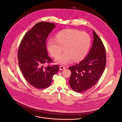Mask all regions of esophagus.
<instances>
[{"label":"esophagus","instance_id":"1","mask_svg":"<svg viewBox=\"0 0 122 122\" xmlns=\"http://www.w3.org/2000/svg\"><path fill=\"white\" fill-rule=\"evenodd\" d=\"M66 68V67L65 66H59V69H60V70H63V69H65Z\"/></svg>","mask_w":122,"mask_h":122}]
</instances>
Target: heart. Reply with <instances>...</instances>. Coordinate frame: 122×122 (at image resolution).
Masks as SVG:
<instances>
[{"mask_svg": "<svg viewBox=\"0 0 122 122\" xmlns=\"http://www.w3.org/2000/svg\"><path fill=\"white\" fill-rule=\"evenodd\" d=\"M91 39L88 33L80 32L73 29H66L59 31L56 39L49 38L47 48L51 56H57L63 50L64 53L59 55L56 62L61 65H67L73 60L75 62L83 59L88 51Z\"/></svg>", "mask_w": 122, "mask_h": 122, "instance_id": "heart-1", "label": "heart"}]
</instances>
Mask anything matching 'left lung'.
I'll use <instances>...</instances> for the list:
<instances>
[{"label": "left lung", "instance_id": "left-lung-1", "mask_svg": "<svg viewBox=\"0 0 122 122\" xmlns=\"http://www.w3.org/2000/svg\"><path fill=\"white\" fill-rule=\"evenodd\" d=\"M93 43L86 57L79 63L69 67L71 74L69 84L78 93L92 88L98 81L105 69L106 52L102 41L93 30Z\"/></svg>", "mask_w": 122, "mask_h": 122}]
</instances>
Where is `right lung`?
I'll list each match as a JSON object with an SVG mask.
<instances>
[{
  "instance_id": "right-lung-1",
  "label": "right lung",
  "mask_w": 122,
  "mask_h": 122,
  "mask_svg": "<svg viewBox=\"0 0 122 122\" xmlns=\"http://www.w3.org/2000/svg\"><path fill=\"white\" fill-rule=\"evenodd\" d=\"M54 23L41 22L35 25L23 37L18 51L20 70L26 81L37 89L50 86L53 76L59 71L58 65L48 66L52 62L48 56L46 41L55 27Z\"/></svg>"
}]
</instances>
